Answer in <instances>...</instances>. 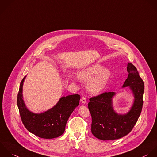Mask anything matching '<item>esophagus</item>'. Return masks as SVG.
I'll return each instance as SVG.
<instances>
[{"mask_svg": "<svg viewBox=\"0 0 157 157\" xmlns=\"http://www.w3.org/2000/svg\"><path fill=\"white\" fill-rule=\"evenodd\" d=\"M81 102H82V103H86V97H81Z\"/></svg>", "mask_w": 157, "mask_h": 157, "instance_id": "obj_1", "label": "esophagus"}]
</instances>
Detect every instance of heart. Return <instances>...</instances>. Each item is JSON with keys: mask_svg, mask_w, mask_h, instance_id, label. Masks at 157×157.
I'll return each mask as SVG.
<instances>
[{"mask_svg": "<svg viewBox=\"0 0 157 157\" xmlns=\"http://www.w3.org/2000/svg\"><path fill=\"white\" fill-rule=\"evenodd\" d=\"M102 66L94 65L82 70L78 74V77L82 81H88L87 87L89 92L97 94L101 91L106 86L109 76L108 69H102Z\"/></svg>", "mask_w": 157, "mask_h": 157, "instance_id": "obj_1", "label": "heart"}]
</instances>
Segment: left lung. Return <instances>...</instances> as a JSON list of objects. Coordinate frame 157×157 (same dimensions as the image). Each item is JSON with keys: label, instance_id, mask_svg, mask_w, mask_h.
Here are the masks:
<instances>
[{"label": "left lung", "instance_id": "1", "mask_svg": "<svg viewBox=\"0 0 157 157\" xmlns=\"http://www.w3.org/2000/svg\"><path fill=\"white\" fill-rule=\"evenodd\" d=\"M128 78L123 87L132 90L135 101L131 110L125 115L114 112L112 106L113 92H104L91 97L88 103L92 117L91 131L98 139L103 141L114 140L128 135L133 128L141 114L143 105L144 84L136 68L131 63L127 65Z\"/></svg>", "mask_w": 157, "mask_h": 157}]
</instances>
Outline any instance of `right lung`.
<instances>
[{
	"label": "right lung",
	"instance_id": "add662e5",
	"mask_svg": "<svg viewBox=\"0 0 157 157\" xmlns=\"http://www.w3.org/2000/svg\"><path fill=\"white\" fill-rule=\"evenodd\" d=\"M22 79L17 97V105L20 117L25 128L33 135L44 139L61 136L65 132L67 121L75 108L79 104L81 96L78 94L62 97L51 109L41 114L30 112L22 100Z\"/></svg>",
	"mask_w": 157,
	"mask_h": 157
}]
</instances>
